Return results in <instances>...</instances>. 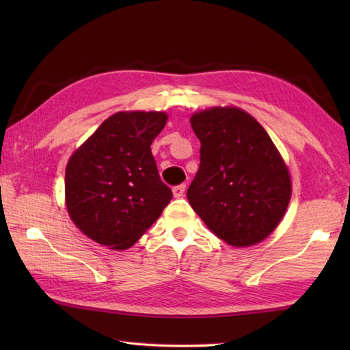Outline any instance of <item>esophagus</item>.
Segmentation results:
<instances>
[{"instance_id":"esophagus-1","label":"esophagus","mask_w":350,"mask_h":350,"mask_svg":"<svg viewBox=\"0 0 350 350\" xmlns=\"http://www.w3.org/2000/svg\"><path fill=\"white\" fill-rule=\"evenodd\" d=\"M185 189H187V185H185V183L177 185V187H174V188H173V194H174V197H176V198H182V197L185 196Z\"/></svg>"}]
</instances>
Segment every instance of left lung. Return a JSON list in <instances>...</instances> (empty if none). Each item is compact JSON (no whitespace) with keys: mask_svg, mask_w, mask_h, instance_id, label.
Returning a JSON list of instances; mask_svg holds the SVG:
<instances>
[{"mask_svg":"<svg viewBox=\"0 0 350 350\" xmlns=\"http://www.w3.org/2000/svg\"><path fill=\"white\" fill-rule=\"evenodd\" d=\"M200 139V167L188 200L204 224L233 247L269 236L284 215L292 182L272 139L239 108H212L191 117Z\"/></svg>","mask_w":350,"mask_h":350,"instance_id":"8db88e82","label":"left lung"}]
</instances>
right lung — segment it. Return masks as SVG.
Returning a JSON list of instances; mask_svg holds the SVG:
<instances>
[{"label": "right lung", "instance_id": "add662e5", "mask_svg": "<svg viewBox=\"0 0 350 350\" xmlns=\"http://www.w3.org/2000/svg\"><path fill=\"white\" fill-rule=\"evenodd\" d=\"M165 123V113H117L72 154L66 206L90 239L111 250L129 248L173 198L150 150Z\"/></svg>", "mask_w": 350, "mask_h": 350}]
</instances>
